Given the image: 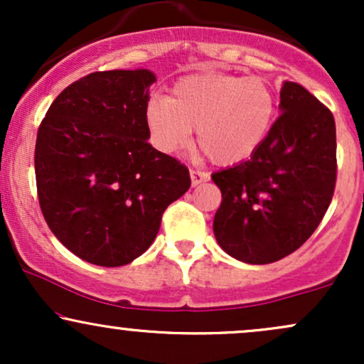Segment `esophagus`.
Segmentation results:
<instances>
[{
	"mask_svg": "<svg viewBox=\"0 0 364 364\" xmlns=\"http://www.w3.org/2000/svg\"><path fill=\"white\" fill-rule=\"evenodd\" d=\"M190 178H191V185L193 186H198V185H202V183H205V181H208V173H203V171H195V169H191L190 171Z\"/></svg>",
	"mask_w": 364,
	"mask_h": 364,
	"instance_id": "34e87169",
	"label": "esophagus"
}]
</instances>
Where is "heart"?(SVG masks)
Returning a JSON list of instances; mask_svg holds the SVG:
<instances>
[{
  "mask_svg": "<svg viewBox=\"0 0 364 364\" xmlns=\"http://www.w3.org/2000/svg\"><path fill=\"white\" fill-rule=\"evenodd\" d=\"M277 111V94L265 78L207 72L179 78L169 99H150L145 124L162 154L185 149L196 129L200 149L214 164L237 166L263 147Z\"/></svg>",
  "mask_w": 364,
  "mask_h": 364,
  "instance_id": "obj_1",
  "label": "heart"
}]
</instances>
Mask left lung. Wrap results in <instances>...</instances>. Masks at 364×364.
I'll return each instance as SVG.
<instances>
[{
  "instance_id": "obj_1",
  "label": "left lung",
  "mask_w": 364,
  "mask_h": 364,
  "mask_svg": "<svg viewBox=\"0 0 364 364\" xmlns=\"http://www.w3.org/2000/svg\"><path fill=\"white\" fill-rule=\"evenodd\" d=\"M279 109L252 159L212 174L223 193L214 217L217 243L252 265L296 252L318 228L336 188L332 112L294 82L282 83Z\"/></svg>"
}]
</instances>
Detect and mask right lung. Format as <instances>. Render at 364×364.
<instances>
[{
    "mask_svg": "<svg viewBox=\"0 0 364 364\" xmlns=\"http://www.w3.org/2000/svg\"><path fill=\"white\" fill-rule=\"evenodd\" d=\"M150 70L95 72L54 99L36 141V181L53 235L82 260L121 267L156 240L191 185L186 166L149 144Z\"/></svg>",
    "mask_w": 364,
    "mask_h": 364,
    "instance_id": "1",
    "label": "right lung"
}]
</instances>
